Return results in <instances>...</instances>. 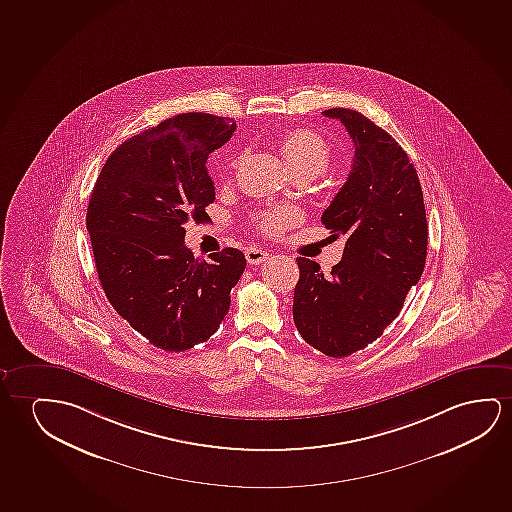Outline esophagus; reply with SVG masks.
<instances>
[{"label":"esophagus","mask_w":512,"mask_h":512,"mask_svg":"<svg viewBox=\"0 0 512 512\" xmlns=\"http://www.w3.org/2000/svg\"><path fill=\"white\" fill-rule=\"evenodd\" d=\"M246 260H248V264H252V266H257V264H262V262H266L269 259V255L271 253L266 252V250H260V248H248L245 252Z\"/></svg>","instance_id":"esophagus-1"}]
</instances>
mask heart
<instances>
[{"label": "heart", "instance_id": "heart-1", "mask_svg": "<svg viewBox=\"0 0 512 512\" xmlns=\"http://www.w3.org/2000/svg\"><path fill=\"white\" fill-rule=\"evenodd\" d=\"M283 158L292 172H308L317 176L327 169L331 162V148L317 132L310 128H294L283 135L280 141ZM239 156L229 162V169H236ZM297 213L290 208H269L255 216V225L262 234L280 236L282 232L294 225Z\"/></svg>", "mask_w": 512, "mask_h": 512}]
</instances>
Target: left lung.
Wrapping results in <instances>:
<instances>
[{
  "instance_id": "obj_1",
  "label": "left lung",
  "mask_w": 512,
  "mask_h": 512,
  "mask_svg": "<svg viewBox=\"0 0 512 512\" xmlns=\"http://www.w3.org/2000/svg\"><path fill=\"white\" fill-rule=\"evenodd\" d=\"M354 141L347 183L322 213L343 257L324 276L315 260L297 257L294 322L303 340L329 357H347L384 334L421 280L428 248L423 188L407 153L361 112L327 109Z\"/></svg>"
}]
</instances>
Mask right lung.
I'll return each instance as SVG.
<instances>
[{
	"mask_svg": "<svg viewBox=\"0 0 512 512\" xmlns=\"http://www.w3.org/2000/svg\"><path fill=\"white\" fill-rule=\"evenodd\" d=\"M234 130L232 119L202 112L165 119L114 149L91 192L86 229L105 296L167 352L216 333L245 271L237 248L206 262L185 246V223L208 220L215 200L208 156Z\"/></svg>",
	"mask_w": 512,
	"mask_h": 512,
	"instance_id": "right-lung-1",
	"label": "right lung"
}]
</instances>
